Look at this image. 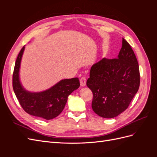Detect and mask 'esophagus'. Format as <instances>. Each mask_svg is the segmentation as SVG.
Wrapping results in <instances>:
<instances>
[{
	"label": "esophagus",
	"instance_id": "34e87169",
	"mask_svg": "<svg viewBox=\"0 0 157 157\" xmlns=\"http://www.w3.org/2000/svg\"><path fill=\"white\" fill-rule=\"evenodd\" d=\"M80 86L84 87L86 86V78L85 77H81L80 80Z\"/></svg>",
	"mask_w": 157,
	"mask_h": 157
}]
</instances>
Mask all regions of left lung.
Instances as JSON below:
<instances>
[{
	"label": "left lung",
	"mask_w": 157,
	"mask_h": 157,
	"mask_svg": "<svg viewBox=\"0 0 157 157\" xmlns=\"http://www.w3.org/2000/svg\"><path fill=\"white\" fill-rule=\"evenodd\" d=\"M122 43L118 58H104L94 64L86 82L93 94V111L103 118H114L125 111L140 87L136 55L123 38Z\"/></svg>",
	"instance_id": "1"
}]
</instances>
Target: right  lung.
Returning a JSON list of instances; mask_svg holds the SVG:
<instances>
[{"mask_svg":"<svg viewBox=\"0 0 157 157\" xmlns=\"http://www.w3.org/2000/svg\"><path fill=\"white\" fill-rule=\"evenodd\" d=\"M25 47L19 53L14 66L12 86L17 100L26 113L31 115L50 120L62 112L67 98L80 86L78 78L61 80L55 86L44 92L31 93L23 89L19 80V70Z\"/></svg>","mask_w":157,"mask_h":157,"instance_id":"obj_1","label":"right lung"}]
</instances>
